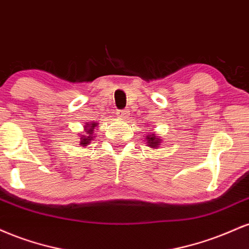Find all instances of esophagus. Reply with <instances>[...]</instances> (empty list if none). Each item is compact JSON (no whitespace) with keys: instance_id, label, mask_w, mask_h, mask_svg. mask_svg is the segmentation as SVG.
<instances>
[{"instance_id":"1","label":"esophagus","mask_w":249,"mask_h":249,"mask_svg":"<svg viewBox=\"0 0 249 249\" xmlns=\"http://www.w3.org/2000/svg\"><path fill=\"white\" fill-rule=\"evenodd\" d=\"M117 116L119 117V118H123V119H125V118H127V111L126 110H121V111H117V113H116Z\"/></svg>"}]
</instances>
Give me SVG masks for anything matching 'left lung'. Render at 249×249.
<instances>
[{
	"label": "left lung",
	"instance_id": "8db88e82",
	"mask_svg": "<svg viewBox=\"0 0 249 249\" xmlns=\"http://www.w3.org/2000/svg\"><path fill=\"white\" fill-rule=\"evenodd\" d=\"M147 145L152 148H157L158 145H160V139L156 136V134H150V136H146Z\"/></svg>",
	"mask_w": 249,
	"mask_h": 249
}]
</instances>
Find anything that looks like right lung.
I'll list each match as a JSON object with an SVG mask.
<instances>
[{
  "label": "right lung",
  "mask_w": 249,
  "mask_h": 249,
  "mask_svg": "<svg viewBox=\"0 0 249 249\" xmlns=\"http://www.w3.org/2000/svg\"><path fill=\"white\" fill-rule=\"evenodd\" d=\"M97 126V124H88L85 125V134H82L81 137V145L82 146H88L89 144H90L91 141H92L93 138V130H95V127Z\"/></svg>",
  "instance_id": "obj_1"
}]
</instances>
